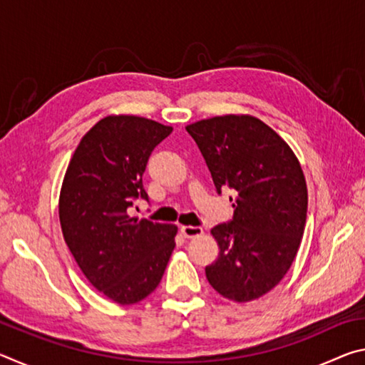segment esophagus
Segmentation results:
<instances>
[{
	"label": "esophagus",
	"instance_id": "obj_1",
	"mask_svg": "<svg viewBox=\"0 0 365 365\" xmlns=\"http://www.w3.org/2000/svg\"><path fill=\"white\" fill-rule=\"evenodd\" d=\"M180 233L185 238H196L202 235V228L201 227H193V225H182L180 227Z\"/></svg>",
	"mask_w": 365,
	"mask_h": 365
}]
</instances>
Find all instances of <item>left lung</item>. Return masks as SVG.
I'll return each mask as SVG.
<instances>
[{
	"mask_svg": "<svg viewBox=\"0 0 365 365\" xmlns=\"http://www.w3.org/2000/svg\"><path fill=\"white\" fill-rule=\"evenodd\" d=\"M187 132L219 193L235 190L233 220L211 230L219 257L206 267L207 282L235 302L261 298L292 267L304 233L307 187L299 160L279 133L250 114L202 119Z\"/></svg>",
	"mask_w": 365,
	"mask_h": 365,
	"instance_id": "1",
	"label": "left lung"
}]
</instances>
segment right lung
<instances>
[{
  "instance_id": "add662e5",
  "label": "right lung",
  "mask_w": 365,
  "mask_h": 365,
  "mask_svg": "<svg viewBox=\"0 0 365 365\" xmlns=\"http://www.w3.org/2000/svg\"><path fill=\"white\" fill-rule=\"evenodd\" d=\"M174 130L138 115H108L80 140L59 193V220L80 270L122 306L151 294L163 279L177 227L130 217L148 200L143 172L151 151Z\"/></svg>"
}]
</instances>
